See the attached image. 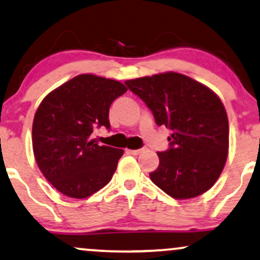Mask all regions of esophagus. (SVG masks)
<instances>
[{
    "instance_id": "1",
    "label": "esophagus",
    "mask_w": 260,
    "mask_h": 260,
    "mask_svg": "<svg viewBox=\"0 0 260 260\" xmlns=\"http://www.w3.org/2000/svg\"><path fill=\"white\" fill-rule=\"evenodd\" d=\"M144 150H147V148H141V149H127V153H130L133 155H138V154L143 153Z\"/></svg>"
}]
</instances>
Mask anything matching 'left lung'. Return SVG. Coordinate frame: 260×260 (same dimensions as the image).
<instances>
[{"mask_svg": "<svg viewBox=\"0 0 260 260\" xmlns=\"http://www.w3.org/2000/svg\"><path fill=\"white\" fill-rule=\"evenodd\" d=\"M142 99L157 125L172 130L171 148L159 151L153 183L175 200H188L216 183L227 161L228 117L222 101L203 83L167 72L125 81Z\"/></svg>", "mask_w": 260, "mask_h": 260, "instance_id": "1", "label": "left lung"}]
</instances>
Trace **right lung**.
<instances>
[{"mask_svg":"<svg viewBox=\"0 0 260 260\" xmlns=\"http://www.w3.org/2000/svg\"><path fill=\"white\" fill-rule=\"evenodd\" d=\"M127 90L119 81L81 74L44 98L32 125L37 165L52 186L70 198L89 197L112 179L123 149L90 140L94 127H110L114 99Z\"/></svg>","mask_w":260,"mask_h":260,"instance_id":"right-lung-1","label":"right lung"}]
</instances>
